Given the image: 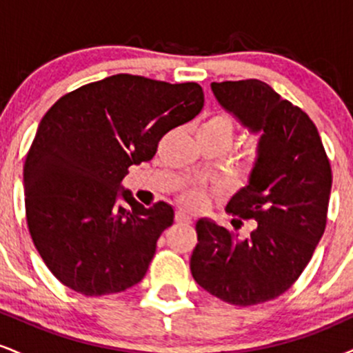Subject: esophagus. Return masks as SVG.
<instances>
[{
    "label": "esophagus",
    "instance_id": "34e87169",
    "mask_svg": "<svg viewBox=\"0 0 353 353\" xmlns=\"http://www.w3.org/2000/svg\"><path fill=\"white\" fill-rule=\"evenodd\" d=\"M176 222H179V224H190V222H192V217H190L188 212H184V210H177Z\"/></svg>",
    "mask_w": 353,
    "mask_h": 353
}]
</instances>
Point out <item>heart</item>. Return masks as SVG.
<instances>
[{"instance_id": "b5f03b06", "label": "heart", "mask_w": 353, "mask_h": 353, "mask_svg": "<svg viewBox=\"0 0 353 353\" xmlns=\"http://www.w3.org/2000/svg\"><path fill=\"white\" fill-rule=\"evenodd\" d=\"M234 131H236L234 121L230 119L228 114H212L199 124V128H197V136L214 137V139L229 145L234 137ZM182 201H184V204L189 205V208H197V205H201L202 201H204V196H202L199 190H189Z\"/></svg>"}]
</instances>
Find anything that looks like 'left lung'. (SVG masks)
I'll use <instances>...</instances> for the list:
<instances>
[{"mask_svg": "<svg viewBox=\"0 0 353 353\" xmlns=\"http://www.w3.org/2000/svg\"><path fill=\"white\" fill-rule=\"evenodd\" d=\"M217 103L261 134L249 182L225 210L254 219L247 237L210 219L196 224L190 272L204 290L232 305L282 295L309 264L327 222L332 169L317 128L301 108L259 79L210 84Z\"/></svg>", "mask_w": 353, "mask_h": 353, "instance_id": "1", "label": "left lung"}]
</instances>
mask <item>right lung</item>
<instances>
[{
    "mask_svg": "<svg viewBox=\"0 0 353 353\" xmlns=\"http://www.w3.org/2000/svg\"><path fill=\"white\" fill-rule=\"evenodd\" d=\"M202 106L197 83L114 74L68 92L44 114L24 163V204L31 239L61 283L98 297L143 281L174 209H145L121 181Z\"/></svg>",
    "mask_w": 353,
    "mask_h": 353,
    "instance_id": "right-lung-1",
    "label": "right lung"
}]
</instances>
